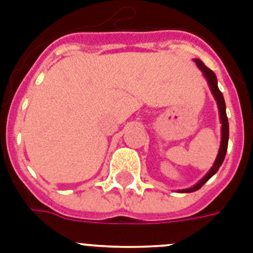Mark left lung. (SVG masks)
<instances>
[{"instance_id":"1","label":"left lung","mask_w":253,"mask_h":253,"mask_svg":"<svg viewBox=\"0 0 253 253\" xmlns=\"http://www.w3.org/2000/svg\"><path fill=\"white\" fill-rule=\"evenodd\" d=\"M194 62L196 63L198 68L203 72V76L205 77V80L208 81V84H209V88L213 93L214 99H215L216 105H218V110H219V119H220V124H222V139H220V147H219L218 156H216L215 161H214V165L211 166V169L208 171L207 175L202 178L200 181H198V184H195L194 186L189 187V189L184 190H178V193H194L196 190H199L203 185L209 180L211 176H214L216 173V171L219 169V167L222 166L223 161L225 158V153H227L228 148V138H229V124H228V118L227 113H225V102L224 97H223V93L220 92V90L218 88V81H216V76L215 73L209 69L208 67H205V64L203 63L200 59H194Z\"/></svg>"}]
</instances>
